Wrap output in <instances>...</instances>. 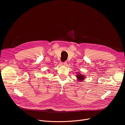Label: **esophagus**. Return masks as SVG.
<instances>
[{
  "mask_svg": "<svg viewBox=\"0 0 125 125\" xmlns=\"http://www.w3.org/2000/svg\"><path fill=\"white\" fill-rule=\"evenodd\" d=\"M62 64L63 65H64V66H66V64H67V62H66V61L63 62V63H62Z\"/></svg>",
  "mask_w": 125,
  "mask_h": 125,
  "instance_id": "esophagus-1",
  "label": "esophagus"
}]
</instances>
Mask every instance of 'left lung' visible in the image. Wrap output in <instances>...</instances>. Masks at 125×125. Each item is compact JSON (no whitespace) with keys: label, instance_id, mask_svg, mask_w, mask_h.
Listing matches in <instances>:
<instances>
[{"label":"left lung","instance_id":"obj_1","mask_svg":"<svg viewBox=\"0 0 125 125\" xmlns=\"http://www.w3.org/2000/svg\"><path fill=\"white\" fill-rule=\"evenodd\" d=\"M77 77L78 78V80H79V81H82L84 79V76L83 75L79 74L77 75Z\"/></svg>","mask_w":125,"mask_h":125}]
</instances>
